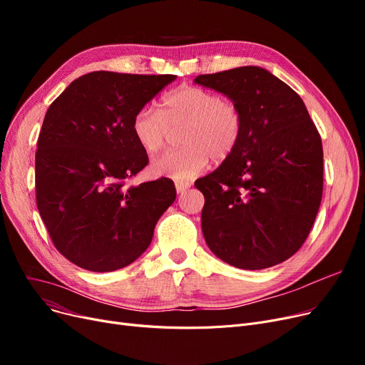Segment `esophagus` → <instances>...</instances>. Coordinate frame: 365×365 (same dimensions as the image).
I'll list each match as a JSON object with an SVG mask.
<instances>
[{
	"mask_svg": "<svg viewBox=\"0 0 365 365\" xmlns=\"http://www.w3.org/2000/svg\"><path fill=\"white\" fill-rule=\"evenodd\" d=\"M190 187V183L189 182H176V190L178 194H183L186 192V189Z\"/></svg>",
	"mask_w": 365,
	"mask_h": 365,
	"instance_id": "esophagus-1",
	"label": "esophagus"
}]
</instances>
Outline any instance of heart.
<instances>
[{
	"label": "heart",
	"instance_id": "obj_1",
	"mask_svg": "<svg viewBox=\"0 0 365 365\" xmlns=\"http://www.w3.org/2000/svg\"><path fill=\"white\" fill-rule=\"evenodd\" d=\"M180 133V149L152 163L158 176L187 180L198 176L210 157L223 161L232 155L241 131L238 106L220 94L195 86H183L163 99V109L140 108L134 113L131 131L140 148L155 155L170 142L173 131Z\"/></svg>",
	"mask_w": 365,
	"mask_h": 365
}]
</instances>
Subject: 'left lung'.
Returning a JSON list of instances; mask_svg holds the SVG:
<instances>
[{
  "instance_id": "obj_1",
  "label": "left lung",
  "mask_w": 365,
  "mask_h": 365,
  "mask_svg": "<svg viewBox=\"0 0 365 365\" xmlns=\"http://www.w3.org/2000/svg\"><path fill=\"white\" fill-rule=\"evenodd\" d=\"M194 83L227 96L242 117L232 155L195 182L205 198L207 245L240 269L290 259L308 238L322 198V142L308 109L259 66L198 75Z\"/></svg>"
}]
</instances>
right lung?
Masks as SVG:
<instances>
[{
  "label": "right lung",
  "mask_w": 365,
  "mask_h": 365,
  "mask_svg": "<svg viewBox=\"0 0 365 365\" xmlns=\"http://www.w3.org/2000/svg\"><path fill=\"white\" fill-rule=\"evenodd\" d=\"M176 75L96 71L48 108L35 153L36 207L62 256L93 272L121 269L149 247L176 200L173 180L127 186L149 163L134 113Z\"/></svg>",
  "instance_id": "add662e5"
}]
</instances>
